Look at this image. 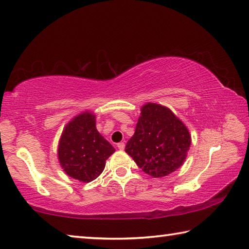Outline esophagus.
I'll list each match as a JSON object with an SVG mask.
<instances>
[{
	"instance_id": "34e87169",
	"label": "esophagus",
	"mask_w": 249,
	"mask_h": 249,
	"mask_svg": "<svg viewBox=\"0 0 249 249\" xmlns=\"http://www.w3.org/2000/svg\"><path fill=\"white\" fill-rule=\"evenodd\" d=\"M117 148H119L120 150H123L124 148H125V144L123 142H119V144H117Z\"/></svg>"
}]
</instances>
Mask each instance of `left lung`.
Here are the masks:
<instances>
[{
	"label": "left lung",
	"mask_w": 249,
	"mask_h": 249,
	"mask_svg": "<svg viewBox=\"0 0 249 249\" xmlns=\"http://www.w3.org/2000/svg\"><path fill=\"white\" fill-rule=\"evenodd\" d=\"M191 135L183 122L167 107L146 103L125 151L141 169L154 178L172 174L183 165Z\"/></svg>",
	"instance_id": "obj_1"
}]
</instances>
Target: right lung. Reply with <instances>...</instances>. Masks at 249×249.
<instances>
[{
  "instance_id": "add662e5",
  "label": "right lung",
  "mask_w": 249,
  "mask_h": 249,
  "mask_svg": "<svg viewBox=\"0 0 249 249\" xmlns=\"http://www.w3.org/2000/svg\"><path fill=\"white\" fill-rule=\"evenodd\" d=\"M115 149L95 126L93 112L74 116L65 126L58 144V160L64 171L80 182H91L102 174Z\"/></svg>"
}]
</instances>
